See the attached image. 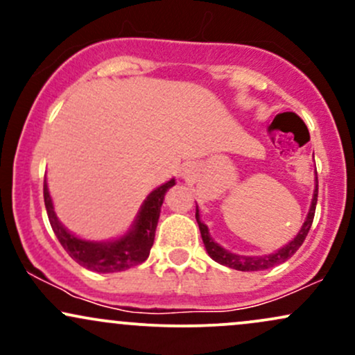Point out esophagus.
Returning <instances> with one entry per match:
<instances>
[{
  "label": "esophagus",
  "instance_id": "esophagus-1",
  "mask_svg": "<svg viewBox=\"0 0 355 355\" xmlns=\"http://www.w3.org/2000/svg\"><path fill=\"white\" fill-rule=\"evenodd\" d=\"M180 173H182L183 178H189L190 175H191V166H190V165H183Z\"/></svg>",
  "mask_w": 355,
  "mask_h": 355
}]
</instances>
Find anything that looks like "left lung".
I'll list each match as a JSON object with an SVG mask.
<instances>
[{
  "label": "left lung",
  "mask_w": 355,
  "mask_h": 355,
  "mask_svg": "<svg viewBox=\"0 0 355 355\" xmlns=\"http://www.w3.org/2000/svg\"><path fill=\"white\" fill-rule=\"evenodd\" d=\"M317 191H319V185H317V172H315V189H313L311 209H309V211H307L305 222L302 223L300 230L297 232V235L291 240V242L285 243L284 247H280L279 250L274 252V254H268V255H239V254H234V252H229L222 245H218V243L211 239L209 227L202 222L200 210H198V205H197L195 218H197L198 229H200L202 240H203V245H205L207 254H209L211 259L215 260V262H218L220 266H225V267L235 268V270H242V272L266 270V268L275 267V266H279V263L285 262V260L291 259V257L294 255L297 250H299V247L302 245L305 237H307L309 230H311L313 214H315V205H317Z\"/></svg>",
  "instance_id": "obj_1"
}]
</instances>
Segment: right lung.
Instances as JSON below:
<instances>
[{"instance_id": "obj_1", "label": "right lung", "mask_w": 355, "mask_h": 355, "mask_svg": "<svg viewBox=\"0 0 355 355\" xmlns=\"http://www.w3.org/2000/svg\"><path fill=\"white\" fill-rule=\"evenodd\" d=\"M173 185L175 178H170L168 182L162 183L160 187L150 191L130 229L120 237L101 240V242L81 239L60 222V218L56 217L55 207H53L46 180L43 185L44 207H46L51 229L64 250L68 252V255L88 270L98 272V274H112V272H121L130 267H135L148 259L150 248L155 240V230H157L158 218H160L162 203H164L165 193Z\"/></svg>"}]
</instances>
